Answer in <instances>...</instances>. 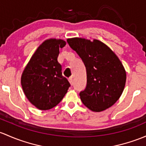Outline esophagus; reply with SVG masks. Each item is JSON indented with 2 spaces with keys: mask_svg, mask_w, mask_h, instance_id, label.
<instances>
[{
  "mask_svg": "<svg viewBox=\"0 0 146 146\" xmlns=\"http://www.w3.org/2000/svg\"><path fill=\"white\" fill-rule=\"evenodd\" d=\"M68 81H69V82H70V85H73V78H72V77L69 78H68Z\"/></svg>",
  "mask_w": 146,
  "mask_h": 146,
  "instance_id": "esophagus-1",
  "label": "esophagus"
}]
</instances>
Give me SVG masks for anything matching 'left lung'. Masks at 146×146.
I'll use <instances>...</instances> for the list:
<instances>
[{
  "instance_id": "1",
  "label": "left lung",
  "mask_w": 146,
  "mask_h": 146,
  "mask_svg": "<svg viewBox=\"0 0 146 146\" xmlns=\"http://www.w3.org/2000/svg\"><path fill=\"white\" fill-rule=\"evenodd\" d=\"M69 46L82 59L87 70V87L80 93L82 102L93 112L106 110L119 99L127 74L114 52L99 40L67 39Z\"/></svg>"
}]
</instances>
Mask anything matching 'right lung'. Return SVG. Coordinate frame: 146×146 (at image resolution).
<instances>
[{
    "label": "right lung",
    "mask_w": 146,
    "mask_h": 146,
    "mask_svg": "<svg viewBox=\"0 0 146 146\" xmlns=\"http://www.w3.org/2000/svg\"><path fill=\"white\" fill-rule=\"evenodd\" d=\"M64 40L50 38L39 45L24 68L21 85L28 100L41 110H50L62 100L70 85L62 76L57 58Z\"/></svg>",
    "instance_id": "add662e5"
}]
</instances>
